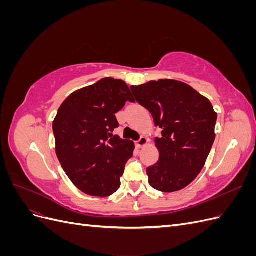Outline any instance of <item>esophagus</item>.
Masks as SVG:
<instances>
[{
    "label": "esophagus",
    "mask_w": 256,
    "mask_h": 256,
    "mask_svg": "<svg viewBox=\"0 0 256 256\" xmlns=\"http://www.w3.org/2000/svg\"><path fill=\"white\" fill-rule=\"evenodd\" d=\"M147 142H148V140H147V138L145 136H141L140 140L136 141V146L138 147V148H141V147H143L144 145L147 144Z\"/></svg>",
    "instance_id": "esophagus-1"
}]
</instances>
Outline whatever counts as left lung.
Here are the masks:
<instances>
[{"mask_svg":"<svg viewBox=\"0 0 256 256\" xmlns=\"http://www.w3.org/2000/svg\"><path fill=\"white\" fill-rule=\"evenodd\" d=\"M130 90L162 129V136L154 138L159 160L146 170L150 184L162 192L184 189L202 171L214 142L212 104L176 80L150 81Z\"/></svg>","mask_w":256,"mask_h":256,"instance_id":"1","label":"left lung"}]
</instances>
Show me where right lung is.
Listing matches in <instances>:
<instances>
[{
  "label": "right lung",
  "mask_w": 256,
  "mask_h": 256,
  "mask_svg": "<svg viewBox=\"0 0 256 256\" xmlns=\"http://www.w3.org/2000/svg\"><path fill=\"white\" fill-rule=\"evenodd\" d=\"M134 102L127 84L104 78L66 98L53 122L56 156L76 188L106 198L120 187V178L132 157L134 144L113 136L115 114Z\"/></svg>",
  "instance_id": "obj_1"
}]
</instances>
